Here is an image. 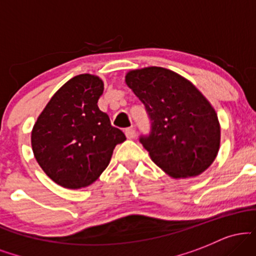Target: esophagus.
Wrapping results in <instances>:
<instances>
[{
	"instance_id": "34e87169",
	"label": "esophagus",
	"mask_w": 256,
	"mask_h": 256,
	"mask_svg": "<svg viewBox=\"0 0 256 256\" xmlns=\"http://www.w3.org/2000/svg\"><path fill=\"white\" fill-rule=\"evenodd\" d=\"M125 134L128 140H134V138L136 137V130H134V128H126Z\"/></svg>"
}]
</instances>
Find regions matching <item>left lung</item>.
<instances>
[{
    "label": "left lung",
    "mask_w": 256,
    "mask_h": 256,
    "mask_svg": "<svg viewBox=\"0 0 256 256\" xmlns=\"http://www.w3.org/2000/svg\"><path fill=\"white\" fill-rule=\"evenodd\" d=\"M125 82L150 119V132L140 142L161 170L172 178H189L212 165L220 146L219 120L195 85L155 66L130 71Z\"/></svg>",
    "instance_id": "left-lung-1"
}]
</instances>
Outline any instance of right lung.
Here are the masks:
<instances>
[{"instance_id": "right-lung-1", "label": "right lung", "mask_w": 256, "mask_h": 256, "mask_svg": "<svg viewBox=\"0 0 256 256\" xmlns=\"http://www.w3.org/2000/svg\"><path fill=\"white\" fill-rule=\"evenodd\" d=\"M102 92L104 82L98 77L76 76L54 94L32 128L38 165L67 189L92 184L110 164L116 146L126 140L100 110Z\"/></svg>"}]
</instances>
